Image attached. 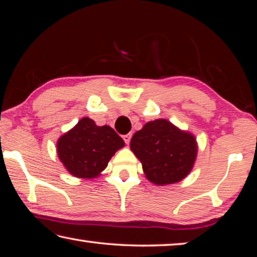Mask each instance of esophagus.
Returning <instances> with one entry per match:
<instances>
[{
  "mask_svg": "<svg viewBox=\"0 0 257 257\" xmlns=\"http://www.w3.org/2000/svg\"><path fill=\"white\" fill-rule=\"evenodd\" d=\"M132 136H133L132 133H129V134H127V135H123V136H122L123 141H124V143H125V144H127V145H129L130 139H132Z\"/></svg>",
  "mask_w": 257,
  "mask_h": 257,
  "instance_id": "obj_1",
  "label": "esophagus"
}]
</instances>
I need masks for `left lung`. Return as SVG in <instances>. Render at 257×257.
<instances>
[{
  "label": "left lung",
  "mask_w": 257,
  "mask_h": 257,
  "mask_svg": "<svg viewBox=\"0 0 257 257\" xmlns=\"http://www.w3.org/2000/svg\"><path fill=\"white\" fill-rule=\"evenodd\" d=\"M130 150L141 161L147 180L165 186L189 175L198 146L191 133L179 129L167 119H156L135 133Z\"/></svg>",
  "instance_id": "8db88e82"
}]
</instances>
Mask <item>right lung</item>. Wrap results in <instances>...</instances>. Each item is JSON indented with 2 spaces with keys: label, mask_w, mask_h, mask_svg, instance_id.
Masks as SVG:
<instances>
[{
  "label": "right lung",
  "mask_w": 257,
  "mask_h": 257,
  "mask_svg": "<svg viewBox=\"0 0 257 257\" xmlns=\"http://www.w3.org/2000/svg\"><path fill=\"white\" fill-rule=\"evenodd\" d=\"M123 146V139L110 125L99 127L85 116L58 139L56 153L70 175L93 179L101 176L108 161Z\"/></svg>",
  "instance_id": "right-lung-1"
}]
</instances>
